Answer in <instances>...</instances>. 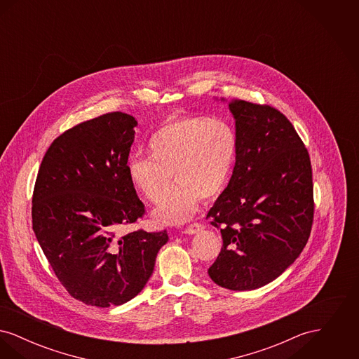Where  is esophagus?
Wrapping results in <instances>:
<instances>
[{
    "mask_svg": "<svg viewBox=\"0 0 359 359\" xmlns=\"http://www.w3.org/2000/svg\"><path fill=\"white\" fill-rule=\"evenodd\" d=\"M205 229V224L203 223H191L189 226H187V229H186V234H195V233H198V231H201V230H203Z\"/></svg>",
    "mask_w": 359,
    "mask_h": 359,
    "instance_id": "obj_1",
    "label": "esophagus"
}]
</instances>
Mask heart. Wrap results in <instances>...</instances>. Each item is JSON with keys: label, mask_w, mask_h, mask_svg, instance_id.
I'll use <instances>...</instances> for the list:
<instances>
[{"label": "heart", "mask_w": 359, "mask_h": 359, "mask_svg": "<svg viewBox=\"0 0 359 359\" xmlns=\"http://www.w3.org/2000/svg\"><path fill=\"white\" fill-rule=\"evenodd\" d=\"M148 157H130V184L157 203L170 181L178 180L154 211L161 223L191 218L201 199H217L227 187L237 154L233 126L217 117L186 116L165 121L147 141Z\"/></svg>", "instance_id": "heart-1"}]
</instances>
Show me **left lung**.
Segmentation results:
<instances>
[{"label": "left lung", "mask_w": 359, "mask_h": 359, "mask_svg": "<svg viewBox=\"0 0 359 359\" xmlns=\"http://www.w3.org/2000/svg\"><path fill=\"white\" fill-rule=\"evenodd\" d=\"M236 165L207 218L221 230L222 249L208 276L231 290L261 288L307 245L313 184L307 148L277 109L233 100Z\"/></svg>", "instance_id": "1"}]
</instances>
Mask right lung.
<instances>
[{
  "label": "right lung",
  "mask_w": 359,
  "mask_h": 359,
  "mask_svg": "<svg viewBox=\"0 0 359 359\" xmlns=\"http://www.w3.org/2000/svg\"><path fill=\"white\" fill-rule=\"evenodd\" d=\"M135 117L113 111L55 138L34 183L36 238L69 294L95 307L121 306L154 273L167 231L123 233L145 214L128 179Z\"/></svg>",
  "instance_id": "obj_1"
}]
</instances>
